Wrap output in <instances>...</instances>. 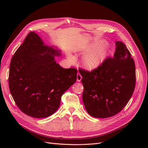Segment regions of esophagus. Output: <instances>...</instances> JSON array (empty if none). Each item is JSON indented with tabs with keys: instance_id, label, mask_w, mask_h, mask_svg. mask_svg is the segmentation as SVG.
Returning a JSON list of instances; mask_svg holds the SVG:
<instances>
[{
	"instance_id": "1",
	"label": "esophagus",
	"mask_w": 148,
	"mask_h": 148,
	"mask_svg": "<svg viewBox=\"0 0 148 148\" xmlns=\"http://www.w3.org/2000/svg\"><path fill=\"white\" fill-rule=\"evenodd\" d=\"M82 79V76L81 75V74L79 73H77V82H80Z\"/></svg>"
}]
</instances>
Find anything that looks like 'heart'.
Returning a JSON list of instances; mask_svg holds the SVG:
<instances>
[{"label":"heart","instance_id":"1","mask_svg":"<svg viewBox=\"0 0 148 148\" xmlns=\"http://www.w3.org/2000/svg\"><path fill=\"white\" fill-rule=\"evenodd\" d=\"M107 44L106 41H101L81 49L83 54H87L83 59V65L85 68L92 70L97 68L103 63L111 53L110 50L106 47ZM100 46L103 47L99 48ZM68 58L72 62L75 61V58L71 54H69Z\"/></svg>","mask_w":148,"mask_h":148}]
</instances>
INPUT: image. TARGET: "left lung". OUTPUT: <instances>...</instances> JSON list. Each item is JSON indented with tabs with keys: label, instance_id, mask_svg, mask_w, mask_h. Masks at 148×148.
<instances>
[{
	"label": "left lung",
	"instance_id": "obj_1",
	"mask_svg": "<svg viewBox=\"0 0 148 148\" xmlns=\"http://www.w3.org/2000/svg\"><path fill=\"white\" fill-rule=\"evenodd\" d=\"M113 57L107 58L91 72L80 69L84 87L83 101L93 117L107 118L120 112L135 88L134 61L127 47L116 41Z\"/></svg>",
	"mask_w": 148,
	"mask_h": 148
}]
</instances>
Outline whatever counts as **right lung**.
Instances as JSON below:
<instances>
[{
  "label": "right lung",
  "instance_id": "1",
  "mask_svg": "<svg viewBox=\"0 0 148 148\" xmlns=\"http://www.w3.org/2000/svg\"><path fill=\"white\" fill-rule=\"evenodd\" d=\"M60 51L45 45L30 32L12 58L9 74L11 95L20 110L36 118L53 114L64 93L77 80V70L62 68L55 60Z\"/></svg>",
  "mask_w": 148,
  "mask_h": 148
}]
</instances>
